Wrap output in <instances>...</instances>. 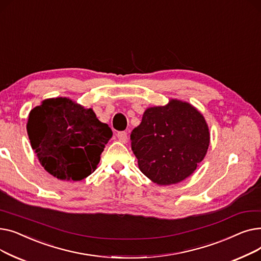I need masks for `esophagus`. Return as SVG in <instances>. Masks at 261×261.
<instances>
[{
	"mask_svg": "<svg viewBox=\"0 0 261 261\" xmlns=\"http://www.w3.org/2000/svg\"><path fill=\"white\" fill-rule=\"evenodd\" d=\"M116 136H117L118 141L121 142V143H127L128 142V134L125 131H119Z\"/></svg>",
	"mask_w": 261,
	"mask_h": 261,
	"instance_id": "34e87169",
	"label": "esophagus"
}]
</instances>
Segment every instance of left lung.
Segmentation results:
<instances>
[{
    "label": "left lung",
    "mask_w": 261,
    "mask_h": 261,
    "mask_svg": "<svg viewBox=\"0 0 261 261\" xmlns=\"http://www.w3.org/2000/svg\"><path fill=\"white\" fill-rule=\"evenodd\" d=\"M130 139L141 171L159 185H170L197 169L207 152L210 131L196 108L172 99L147 109Z\"/></svg>",
    "instance_id": "1"
}]
</instances>
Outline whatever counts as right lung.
<instances>
[{"label": "right lung", "mask_w": 261, "mask_h": 261, "mask_svg": "<svg viewBox=\"0 0 261 261\" xmlns=\"http://www.w3.org/2000/svg\"><path fill=\"white\" fill-rule=\"evenodd\" d=\"M26 128L41 165L66 181H81L94 172L113 135L92 109L62 97L46 99L34 108Z\"/></svg>", "instance_id": "obj_1"}]
</instances>
